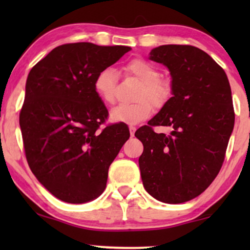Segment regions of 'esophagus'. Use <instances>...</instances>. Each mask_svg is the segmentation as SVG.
Segmentation results:
<instances>
[{"label":"esophagus","mask_w":250,"mask_h":250,"mask_svg":"<svg viewBox=\"0 0 250 250\" xmlns=\"http://www.w3.org/2000/svg\"><path fill=\"white\" fill-rule=\"evenodd\" d=\"M135 131H136V127L135 126H129V134H131V136L133 138V136H134V133H135Z\"/></svg>","instance_id":"esophagus-1"}]
</instances>
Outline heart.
I'll return each instance as SVG.
<instances>
[{"label": "heart", "instance_id": "1", "mask_svg": "<svg viewBox=\"0 0 250 250\" xmlns=\"http://www.w3.org/2000/svg\"><path fill=\"white\" fill-rule=\"evenodd\" d=\"M126 76L134 77L141 82L135 94L134 104H119L110 111V118L114 122L138 124L149 118L153 109L163 108L172 98L173 87L167 80L159 77L157 68L143 59H133L124 66ZM118 74L115 68L105 67L95 75L94 90L104 104H115V91L117 86Z\"/></svg>", "mask_w": 250, "mask_h": 250}]
</instances>
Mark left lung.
Listing matches in <instances>:
<instances>
[{
	"label": "left lung",
	"mask_w": 250,
	"mask_h": 250,
	"mask_svg": "<svg viewBox=\"0 0 250 250\" xmlns=\"http://www.w3.org/2000/svg\"><path fill=\"white\" fill-rule=\"evenodd\" d=\"M150 59L169 69L173 97L135 132L143 143V187L163 203H186L203 193L223 165L234 126L230 83L223 68L196 46L162 45ZM156 125L171 133H156Z\"/></svg>",
	"instance_id": "8db88e82"
}]
</instances>
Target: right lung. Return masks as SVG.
<instances>
[{"mask_svg":"<svg viewBox=\"0 0 250 250\" xmlns=\"http://www.w3.org/2000/svg\"><path fill=\"white\" fill-rule=\"evenodd\" d=\"M131 47L68 43L29 71L19 114L27 163L58 199L83 204L105 189L108 169L129 138L124 124H108V110L94 90L101 69Z\"/></svg>","mask_w":250,"mask_h":250,"instance_id":"right-lung-1","label":"right lung"}]
</instances>
